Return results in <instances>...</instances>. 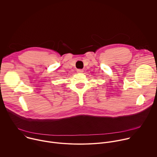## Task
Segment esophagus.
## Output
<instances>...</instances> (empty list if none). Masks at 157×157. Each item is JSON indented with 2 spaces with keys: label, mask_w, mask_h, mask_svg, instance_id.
Returning a JSON list of instances; mask_svg holds the SVG:
<instances>
[{
  "label": "esophagus",
  "mask_w": 157,
  "mask_h": 157,
  "mask_svg": "<svg viewBox=\"0 0 157 157\" xmlns=\"http://www.w3.org/2000/svg\"><path fill=\"white\" fill-rule=\"evenodd\" d=\"M77 73H83V70L79 69V70H77Z\"/></svg>",
  "instance_id": "obj_1"
}]
</instances>
